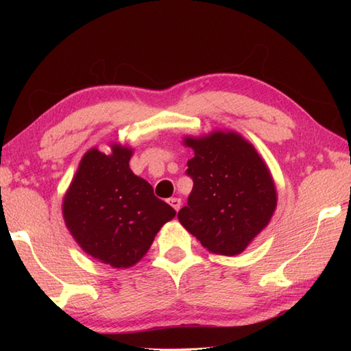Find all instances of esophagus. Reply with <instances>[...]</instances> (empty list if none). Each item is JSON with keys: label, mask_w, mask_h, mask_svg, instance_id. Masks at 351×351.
Instances as JSON below:
<instances>
[{"label": "esophagus", "mask_w": 351, "mask_h": 351, "mask_svg": "<svg viewBox=\"0 0 351 351\" xmlns=\"http://www.w3.org/2000/svg\"><path fill=\"white\" fill-rule=\"evenodd\" d=\"M169 204H170L171 206H173L175 211H180V208H181V199L171 197V199H169Z\"/></svg>", "instance_id": "obj_1"}]
</instances>
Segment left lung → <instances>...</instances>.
Instances as JSON below:
<instances>
[{
	"label": "left lung",
	"mask_w": 351,
	"mask_h": 351,
	"mask_svg": "<svg viewBox=\"0 0 351 351\" xmlns=\"http://www.w3.org/2000/svg\"><path fill=\"white\" fill-rule=\"evenodd\" d=\"M195 156L185 170L193 180L181 225L214 253L234 256L263 230L276 208V189L264 161L235 132L185 138Z\"/></svg>",
	"instance_id": "left-lung-1"
}]
</instances>
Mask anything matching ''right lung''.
<instances>
[{
	"instance_id": "right-lung-1",
	"label": "right lung",
	"mask_w": 351,
	"mask_h": 351,
	"mask_svg": "<svg viewBox=\"0 0 351 351\" xmlns=\"http://www.w3.org/2000/svg\"><path fill=\"white\" fill-rule=\"evenodd\" d=\"M132 151L98 149L81 160L63 200L66 226L83 250L111 267H131L176 211L154 195L152 185L130 169Z\"/></svg>"
}]
</instances>
